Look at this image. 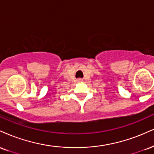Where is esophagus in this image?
<instances>
[{"label":"esophagus","mask_w":154,"mask_h":154,"mask_svg":"<svg viewBox=\"0 0 154 154\" xmlns=\"http://www.w3.org/2000/svg\"><path fill=\"white\" fill-rule=\"evenodd\" d=\"M79 81H81V79H79Z\"/></svg>","instance_id":"34e87169"}]
</instances>
